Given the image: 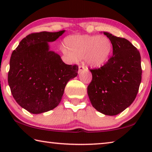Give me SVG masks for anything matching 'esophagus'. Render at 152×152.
<instances>
[{
	"mask_svg": "<svg viewBox=\"0 0 152 152\" xmlns=\"http://www.w3.org/2000/svg\"><path fill=\"white\" fill-rule=\"evenodd\" d=\"M84 70H86L85 68H84V66H79L78 67V73H80L81 72L84 71Z\"/></svg>",
	"mask_w": 152,
	"mask_h": 152,
	"instance_id": "34e87169",
	"label": "esophagus"
}]
</instances>
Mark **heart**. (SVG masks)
<instances>
[{"instance_id": "heart-1", "label": "heart", "mask_w": 152, "mask_h": 152, "mask_svg": "<svg viewBox=\"0 0 152 152\" xmlns=\"http://www.w3.org/2000/svg\"><path fill=\"white\" fill-rule=\"evenodd\" d=\"M63 52L72 60L84 58L91 67H100L107 62L113 51V43L105 36L78 35L65 39Z\"/></svg>"}]
</instances>
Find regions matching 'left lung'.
Returning <instances> with one entry per match:
<instances>
[{
	"label": "left lung",
	"mask_w": 152,
	"mask_h": 152,
	"mask_svg": "<svg viewBox=\"0 0 152 152\" xmlns=\"http://www.w3.org/2000/svg\"><path fill=\"white\" fill-rule=\"evenodd\" d=\"M113 43V56L103 66L91 70L87 88L91 104L106 115H117L134 101L141 81L140 51L125 38L103 32Z\"/></svg>",
	"instance_id": "1"
}]
</instances>
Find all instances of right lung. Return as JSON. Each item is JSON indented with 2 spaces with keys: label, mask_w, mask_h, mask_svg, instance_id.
Masks as SVG:
<instances>
[{
  "label": "right lung",
  "mask_w": 152,
  "mask_h": 152,
  "mask_svg": "<svg viewBox=\"0 0 152 152\" xmlns=\"http://www.w3.org/2000/svg\"><path fill=\"white\" fill-rule=\"evenodd\" d=\"M65 32L42 31L28 35L12 51L8 83L20 107L33 114L54 109L60 103L66 84L78 75V66L67 65L60 55L50 50Z\"/></svg>",
  "instance_id": "1"
}]
</instances>
